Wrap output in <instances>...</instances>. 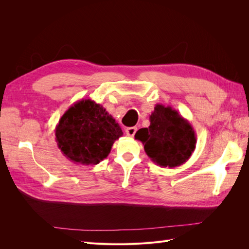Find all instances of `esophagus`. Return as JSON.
Instances as JSON below:
<instances>
[{"instance_id":"esophagus-1","label":"esophagus","mask_w":249,"mask_h":249,"mask_svg":"<svg viewBox=\"0 0 249 249\" xmlns=\"http://www.w3.org/2000/svg\"><path fill=\"white\" fill-rule=\"evenodd\" d=\"M136 131H137V127L136 126L126 127V129H125V134L129 137H134V135H135V133H136Z\"/></svg>"}]
</instances>
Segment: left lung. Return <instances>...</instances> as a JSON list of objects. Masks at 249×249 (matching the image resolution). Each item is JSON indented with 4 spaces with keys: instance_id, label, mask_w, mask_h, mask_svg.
<instances>
[{
    "instance_id": "obj_1",
    "label": "left lung",
    "mask_w": 249,
    "mask_h": 249,
    "mask_svg": "<svg viewBox=\"0 0 249 249\" xmlns=\"http://www.w3.org/2000/svg\"><path fill=\"white\" fill-rule=\"evenodd\" d=\"M149 122L148 127L135 134V139L144 144L150 160L169 168L189 160L196 145V135L187 119L171 107L157 104Z\"/></svg>"
}]
</instances>
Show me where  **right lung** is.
Returning a JSON list of instances; mask_svg holds the SVG:
<instances>
[{"label":"right lung","mask_w":249,"mask_h":249,"mask_svg":"<svg viewBox=\"0 0 249 249\" xmlns=\"http://www.w3.org/2000/svg\"><path fill=\"white\" fill-rule=\"evenodd\" d=\"M123 134L106 109L89 99L78 101L67 109L55 129L61 153L82 165H95L106 159L113 143Z\"/></svg>","instance_id":"1"}]
</instances>
